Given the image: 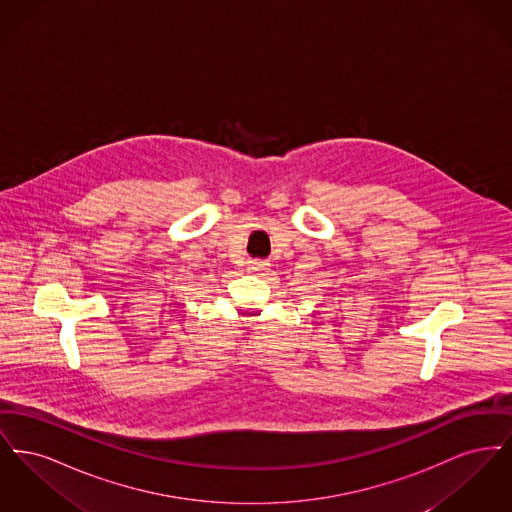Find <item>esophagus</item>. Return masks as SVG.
<instances>
[{
    "label": "esophagus",
    "instance_id": "obj_1",
    "mask_svg": "<svg viewBox=\"0 0 512 512\" xmlns=\"http://www.w3.org/2000/svg\"><path fill=\"white\" fill-rule=\"evenodd\" d=\"M267 261H251L249 265H247V272H251V274H257V276H265L268 272Z\"/></svg>",
    "mask_w": 512,
    "mask_h": 512
}]
</instances>
